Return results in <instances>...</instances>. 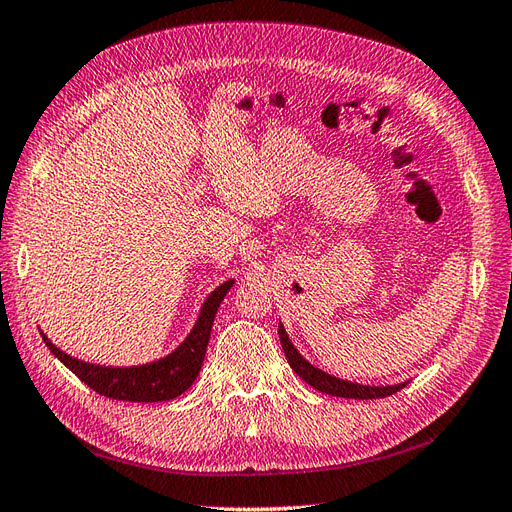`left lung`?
<instances>
[{
  "label": "left lung",
  "instance_id": "obj_1",
  "mask_svg": "<svg viewBox=\"0 0 512 512\" xmlns=\"http://www.w3.org/2000/svg\"><path fill=\"white\" fill-rule=\"evenodd\" d=\"M277 333H280V342H282V348H284V354H286L290 367L297 371L299 378H303L309 386H314V389L320 393H327L333 397H346V399H378V397H389V395L397 393L399 389H404V386L408 384V380H406L399 384L371 386V384H359V382L335 378V376L327 374V371H322L320 367L309 363L305 356L297 348H294L282 322H280V329H277Z\"/></svg>",
  "mask_w": 512,
  "mask_h": 512
}]
</instances>
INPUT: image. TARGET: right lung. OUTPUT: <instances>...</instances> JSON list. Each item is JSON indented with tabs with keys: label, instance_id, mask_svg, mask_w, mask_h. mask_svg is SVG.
I'll return each instance as SVG.
<instances>
[{
	"label": "right lung",
	"instance_id": "add662e5",
	"mask_svg": "<svg viewBox=\"0 0 512 512\" xmlns=\"http://www.w3.org/2000/svg\"><path fill=\"white\" fill-rule=\"evenodd\" d=\"M232 284H235V280H226L224 284L215 288L205 299L203 307H200V314L188 337H185L173 352L151 363L132 367L89 363L57 348L42 331L40 335L44 339V344L55 354V359L64 363L74 376H79L96 393L119 401H138V404L168 401L188 391L198 378V371L205 361L213 318L218 314V307L224 301L228 290L232 288Z\"/></svg>",
	"mask_w": 512,
	"mask_h": 512
}]
</instances>
